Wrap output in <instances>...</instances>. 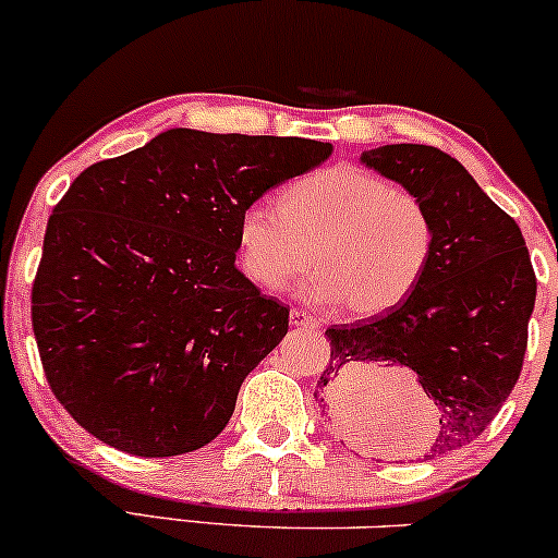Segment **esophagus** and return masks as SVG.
I'll list each match as a JSON object with an SVG mask.
<instances>
[{
  "label": "esophagus",
  "mask_w": 558,
  "mask_h": 558,
  "mask_svg": "<svg viewBox=\"0 0 558 558\" xmlns=\"http://www.w3.org/2000/svg\"><path fill=\"white\" fill-rule=\"evenodd\" d=\"M290 323L298 328H318L320 326V320L315 318V315L300 311V307H294V311L290 313Z\"/></svg>",
  "instance_id": "34e87169"
}]
</instances>
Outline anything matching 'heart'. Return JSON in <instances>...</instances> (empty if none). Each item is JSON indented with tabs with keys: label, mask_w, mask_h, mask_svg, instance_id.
<instances>
[{
	"label": "heart",
	"mask_w": 558,
	"mask_h": 558,
	"mask_svg": "<svg viewBox=\"0 0 558 558\" xmlns=\"http://www.w3.org/2000/svg\"><path fill=\"white\" fill-rule=\"evenodd\" d=\"M245 277L284 290L307 268V294L373 318L414 294L435 253V219L411 191L360 168H326L281 189L279 206L256 198L238 217Z\"/></svg>",
	"instance_id": "heart-1"
}]
</instances>
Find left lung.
Segmentation results:
<instances>
[{
    "mask_svg": "<svg viewBox=\"0 0 558 558\" xmlns=\"http://www.w3.org/2000/svg\"><path fill=\"white\" fill-rule=\"evenodd\" d=\"M362 162L429 206L435 253L424 279L393 311L326 331L331 362L315 398L347 445L373 435L369 373L414 369L439 409L432 456L469 445L494 422L518 383L535 305V271L514 219L469 170L426 144H385Z\"/></svg>",
    "mask_w": 558,
    "mask_h": 558,
    "instance_id": "1",
    "label": "left lung"
}]
</instances>
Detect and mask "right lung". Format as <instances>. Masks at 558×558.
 I'll list each match as a JSON object with an SVG mask.
<instances>
[{
  "label": "right lung",
  "mask_w": 558,
  "mask_h": 558,
  "mask_svg": "<svg viewBox=\"0 0 558 558\" xmlns=\"http://www.w3.org/2000/svg\"><path fill=\"white\" fill-rule=\"evenodd\" d=\"M331 144L170 129L89 165L48 217L31 294L51 393L140 458L211 442L290 307L238 271V217Z\"/></svg>",
  "instance_id": "1"
}]
</instances>
